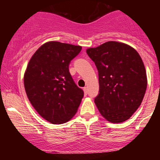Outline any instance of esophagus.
<instances>
[{
	"mask_svg": "<svg viewBox=\"0 0 160 160\" xmlns=\"http://www.w3.org/2000/svg\"><path fill=\"white\" fill-rule=\"evenodd\" d=\"M83 91H84V94L87 95V93H88V89H87V87H84V88H83Z\"/></svg>",
	"mask_w": 160,
	"mask_h": 160,
	"instance_id": "obj_1",
	"label": "esophagus"
}]
</instances>
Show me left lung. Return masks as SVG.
<instances>
[{
    "mask_svg": "<svg viewBox=\"0 0 160 160\" xmlns=\"http://www.w3.org/2000/svg\"><path fill=\"white\" fill-rule=\"evenodd\" d=\"M86 53L98 71L99 93L95 103L100 113L113 123L127 120L141 105L148 85L140 55L117 41L89 48Z\"/></svg>",
    "mask_w": 160,
    "mask_h": 160,
    "instance_id": "obj_1",
    "label": "left lung"
}]
</instances>
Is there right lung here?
Instances as JSON below:
<instances>
[{"instance_id":"obj_1","label":"right lung","mask_w":160,"mask_h":160,"mask_svg":"<svg viewBox=\"0 0 160 160\" xmlns=\"http://www.w3.org/2000/svg\"><path fill=\"white\" fill-rule=\"evenodd\" d=\"M80 46L49 41L34 52L24 75L31 104L52 124H62L78 111L84 92L75 84L69 64L81 51Z\"/></svg>"}]
</instances>
